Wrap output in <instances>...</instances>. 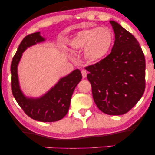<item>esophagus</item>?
<instances>
[{"label":"esophagus","instance_id":"obj_1","mask_svg":"<svg viewBox=\"0 0 155 155\" xmlns=\"http://www.w3.org/2000/svg\"><path fill=\"white\" fill-rule=\"evenodd\" d=\"M81 74H82V77H83V78H86V77H87V73L86 71L82 70V71H81Z\"/></svg>","mask_w":155,"mask_h":155}]
</instances>
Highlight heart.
<instances>
[{
	"label": "heart",
	"mask_w": 155,
	"mask_h": 155,
	"mask_svg": "<svg viewBox=\"0 0 155 155\" xmlns=\"http://www.w3.org/2000/svg\"><path fill=\"white\" fill-rule=\"evenodd\" d=\"M114 35L108 28H92L76 33L70 40L74 52L84 49V58L89 63H97L104 60L111 51Z\"/></svg>",
	"instance_id": "heart-1"
}]
</instances>
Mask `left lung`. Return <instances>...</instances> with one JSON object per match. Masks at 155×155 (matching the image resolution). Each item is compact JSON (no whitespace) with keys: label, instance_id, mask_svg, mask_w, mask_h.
<instances>
[{"label":"left lung","instance_id":"obj_1","mask_svg":"<svg viewBox=\"0 0 155 155\" xmlns=\"http://www.w3.org/2000/svg\"><path fill=\"white\" fill-rule=\"evenodd\" d=\"M115 41L109 54L85 68L96 106L108 115H122L136 105L145 90L146 63L133 35L115 21H110Z\"/></svg>","mask_w":155,"mask_h":155}]
</instances>
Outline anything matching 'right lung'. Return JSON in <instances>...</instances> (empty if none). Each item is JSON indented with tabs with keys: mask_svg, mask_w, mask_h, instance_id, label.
Masks as SVG:
<instances>
[{
	"mask_svg": "<svg viewBox=\"0 0 155 155\" xmlns=\"http://www.w3.org/2000/svg\"><path fill=\"white\" fill-rule=\"evenodd\" d=\"M44 41L45 38L40 35V32L28 35L23 38L11 65L12 91L15 100L28 117L39 122H56L63 119L68 111L73 92L82 76L79 69H76L61 78L41 97H29L25 95L19 86L17 74L19 63L22 53L28 47Z\"/></svg>",
	"mask_w": 155,
	"mask_h": 155,
	"instance_id": "right-lung-1",
	"label": "right lung"
}]
</instances>
